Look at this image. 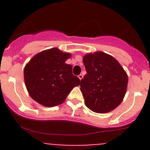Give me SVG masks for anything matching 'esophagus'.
I'll list each match as a JSON object with an SVG mask.
<instances>
[{"mask_svg":"<svg viewBox=\"0 0 150 150\" xmlns=\"http://www.w3.org/2000/svg\"><path fill=\"white\" fill-rule=\"evenodd\" d=\"M83 75H81V74H80V75H78V78H79L81 81L83 79Z\"/></svg>","mask_w":150,"mask_h":150,"instance_id":"obj_1","label":"esophagus"}]
</instances>
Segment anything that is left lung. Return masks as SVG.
<instances>
[{"mask_svg": "<svg viewBox=\"0 0 150 150\" xmlns=\"http://www.w3.org/2000/svg\"><path fill=\"white\" fill-rule=\"evenodd\" d=\"M83 62L87 72L81 81L85 104L96 113L112 111L126 93V72L112 56L102 51L88 53Z\"/></svg>", "mask_w": 150, "mask_h": 150, "instance_id": "obj_1", "label": "left lung"}]
</instances>
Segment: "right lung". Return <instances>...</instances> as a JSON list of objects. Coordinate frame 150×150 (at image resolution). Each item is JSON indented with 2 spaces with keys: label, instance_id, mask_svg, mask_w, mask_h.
Masks as SVG:
<instances>
[{
  "label": "right lung",
  "instance_id": "add662e5",
  "mask_svg": "<svg viewBox=\"0 0 150 150\" xmlns=\"http://www.w3.org/2000/svg\"><path fill=\"white\" fill-rule=\"evenodd\" d=\"M72 57L58 48L35 54L24 69V79L32 99L41 105L52 107L65 101L72 89L81 81L72 75V66L66 64Z\"/></svg>",
  "mask_w": 150,
  "mask_h": 150
}]
</instances>
